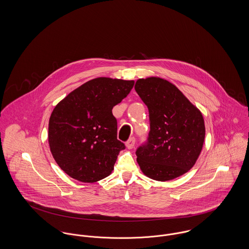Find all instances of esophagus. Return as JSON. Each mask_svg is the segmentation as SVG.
<instances>
[{"label":"esophagus","instance_id":"34e87169","mask_svg":"<svg viewBox=\"0 0 249 249\" xmlns=\"http://www.w3.org/2000/svg\"><path fill=\"white\" fill-rule=\"evenodd\" d=\"M134 145H135V138H134V137L130 138V139L126 142V146H127L128 148H130V149H132V147L134 146Z\"/></svg>","mask_w":249,"mask_h":249}]
</instances>
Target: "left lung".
<instances>
[{
    "label": "left lung",
    "mask_w": 249,
    "mask_h": 249,
    "mask_svg": "<svg viewBox=\"0 0 249 249\" xmlns=\"http://www.w3.org/2000/svg\"><path fill=\"white\" fill-rule=\"evenodd\" d=\"M134 89L147 106L150 122L147 142L136 149L142 172L159 181L185 174L204 143L201 112L172 83L159 77L138 79Z\"/></svg>",
    "instance_id": "obj_1"
}]
</instances>
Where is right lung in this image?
Returning a JSON list of instances; mask_svg holds the SVG:
<instances>
[{
    "mask_svg": "<svg viewBox=\"0 0 249 249\" xmlns=\"http://www.w3.org/2000/svg\"><path fill=\"white\" fill-rule=\"evenodd\" d=\"M134 81L100 77L71 92L49 120V145L60 168L82 182H96L114 170L125 145L117 140L112 109L128 96Z\"/></svg>",
    "mask_w": 249,
    "mask_h": 249,
    "instance_id": "add662e5",
    "label": "right lung"
}]
</instances>
